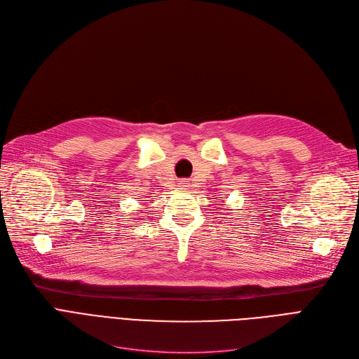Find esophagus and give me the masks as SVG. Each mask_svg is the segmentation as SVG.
<instances>
[{
	"mask_svg": "<svg viewBox=\"0 0 359 359\" xmlns=\"http://www.w3.org/2000/svg\"><path fill=\"white\" fill-rule=\"evenodd\" d=\"M179 184H180L182 189H189V186H191V183L187 182V180H182Z\"/></svg>",
	"mask_w": 359,
	"mask_h": 359,
	"instance_id": "1",
	"label": "esophagus"
}]
</instances>
